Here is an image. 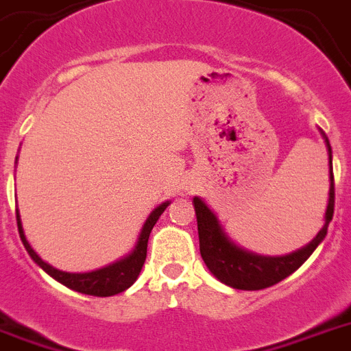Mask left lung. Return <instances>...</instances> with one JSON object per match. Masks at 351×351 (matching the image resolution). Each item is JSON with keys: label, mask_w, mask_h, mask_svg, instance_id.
Masks as SVG:
<instances>
[{"label": "left lung", "mask_w": 351, "mask_h": 351, "mask_svg": "<svg viewBox=\"0 0 351 351\" xmlns=\"http://www.w3.org/2000/svg\"><path fill=\"white\" fill-rule=\"evenodd\" d=\"M325 138L326 151H328V161H330V190H328V204L325 211V223L316 238L302 247L296 252L287 256H259V254L248 252L226 234L220 220L215 213L209 209L204 200L193 197V208L197 215V229H199L200 256L204 259L206 266L220 282L234 289H245V291H257L265 287L275 286L286 277L300 268L311 254L316 250L319 243L326 236V229L334 217V172H332V149L326 134L322 131Z\"/></svg>", "instance_id": "8db88e82"}]
</instances>
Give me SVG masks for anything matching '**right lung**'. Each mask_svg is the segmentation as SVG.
<instances>
[{
    "instance_id": "1",
    "label": "right lung",
    "mask_w": 351,
    "mask_h": 351,
    "mask_svg": "<svg viewBox=\"0 0 351 351\" xmlns=\"http://www.w3.org/2000/svg\"><path fill=\"white\" fill-rule=\"evenodd\" d=\"M169 204L170 202L167 200V202L158 206V208L149 215V218H147L145 223H143L142 227L138 241L134 245L133 252L128 254V256L122 257V259H119V261H115L113 265L94 269V271H88V274H69V271H62V269H56L55 266L47 265V263L33 250L32 245L28 243V239H26L25 236V230H23V223H21L19 211H17V227H19V236L21 239H23V245H25L26 252L29 254V257H32L33 261L37 263L47 275H51V277L55 278V280H58L60 284L67 286L69 289H74V291L83 293V295L112 296L117 295V293L125 291V289L133 286L134 280L138 278L143 263H145L147 241H149L152 227H154L158 218L161 217V213L167 209Z\"/></svg>"
}]
</instances>
